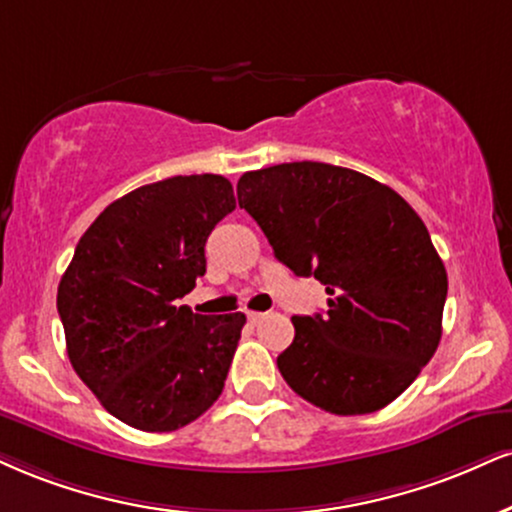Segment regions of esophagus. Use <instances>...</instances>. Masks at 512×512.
Wrapping results in <instances>:
<instances>
[{
    "label": "esophagus",
    "mask_w": 512,
    "mask_h": 512,
    "mask_svg": "<svg viewBox=\"0 0 512 512\" xmlns=\"http://www.w3.org/2000/svg\"><path fill=\"white\" fill-rule=\"evenodd\" d=\"M264 317H267V315H264V312H248V319H250V324H260Z\"/></svg>",
    "instance_id": "1"
}]
</instances>
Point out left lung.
Wrapping results in <instances>:
<instances>
[{
	"label": "left lung",
	"instance_id": "1",
	"mask_svg": "<svg viewBox=\"0 0 512 512\" xmlns=\"http://www.w3.org/2000/svg\"><path fill=\"white\" fill-rule=\"evenodd\" d=\"M238 205L276 260L326 286V312L293 317L276 357L281 377L334 415H367L396 400L441 341L448 276L427 226L384 183L322 162L248 171Z\"/></svg>",
	"mask_w": 512,
	"mask_h": 512
}]
</instances>
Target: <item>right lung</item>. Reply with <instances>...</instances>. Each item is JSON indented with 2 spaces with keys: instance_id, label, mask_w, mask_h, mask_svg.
I'll return each mask as SVG.
<instances>
[{
  "instance_id": "add662e5",
  "label": "right lung",
  "mask_w": 512,
  "mask_h": 512,
  "mask_svg": "<svg viewBox=\"0 0 512 512\" xmlns=\"http://www.w3.org/2000/svg\"><path fill=\"white\" fill-rule=\"evenodd\" d=\"M233 209L229 178L174 176L114 200L78 240L57 291L66 353L128 427L174 432L224 391L245 315L176 300L205 274L207 236Z\"/></svg>"
}]
</instances>
